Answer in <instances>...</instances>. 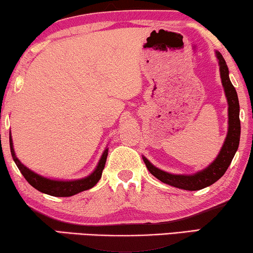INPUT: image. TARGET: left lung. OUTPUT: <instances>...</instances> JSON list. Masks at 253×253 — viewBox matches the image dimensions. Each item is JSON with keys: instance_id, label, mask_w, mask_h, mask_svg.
<instances>
[{"instance_id": "8db88e82", "label": "left lung", "mask_w": 253, "mask_h": 253, "mask_svg": "<svg viewBox=\"0 0 253 253\" xmlns=\"http://www.w3.org/2000/svg\"><path fill=\"white\" fill-rule=\"evenodd\" d=\"M215 56L219 62L220 77L222 83L224 94L228 102V132L221 150L212 164L204 168L203 170L197 171L191 175L170 174L155 167L143 155V160L146 165L148 171L155 176L159 181L166 184L189 191H197L206 186L212 185L217 179L222 177L224 172L229 167L235 153H236L241 137V121H240V102L236 89L231 84L229 78V70L226 61L219 51H215Z\"/></svg>"}]
</instances>
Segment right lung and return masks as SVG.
I'll use <instances>...</instances> for the list:
<instances>
[{
    "instance_id": "right-lung-1",
    "label": "right lung",
    "mask_w": 253,
    "mask_h": 253,
    "mask_svg": "<svg viewBox=\"0 0 253 253\" xmlns=\"http://www.w3.org/2000/svg\"><path fill=\"white\" fill-rule=\"evenodd\" d=\"M9 140L10 151H11L13 161H15L17 167H18L26 181L29 182L34 189H37L38 191L54 197H71L74 195H77V193L82 191H85V190L93 188V186L99 182V179L101 178L102 170L106 165L107 155H108V147H106L98 162V166H96L94 170H93L88 176H86V177L78 179H68V181H64V179H51L37 174V172H34L31 170V169L27 168L26 166H24L22 162L19 161V159L16 157L15 150H13L11 132H10Z\"/></svg>"
}]
</instances>
